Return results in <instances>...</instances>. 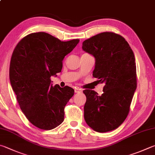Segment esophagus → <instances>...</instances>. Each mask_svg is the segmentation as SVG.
<instances>
[{"mask_svg":"<svg viewBox=\"0 0 155 155\" xmlns=\"http://www.w3.org/2000/svg\"><path fill=\"white\" fill-rule=\"evenodd\" d=\"M75 93H82L83 92V89H81V88H78V87H77L74 89Z\"/></svg>","mask_w":155,"mask_h":155,"instance_id":"34e87169","label":"esophagus"}]
</instances>
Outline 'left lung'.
I'll return each instance as SVG.
<instances>
[{
  "label": "left lung",
  "instance_id": "1",
  "mask_svg": "<svg viewBox=\"0 0 155 155\" xmlns=\"http://www.w3.org/2000/svg\"><path fill=\"white\" fill-rule=\"evenodd\" d=\"M82 48L95 58L94 77L105 84L102 95L94 90L83 91L87 97L85 120L95 131H112L127 117L137 87L134 52L122 36L112 32L87 39Z\"/></svg>",
  "mask_w": 155,
  "mask_h": 155
}]
</instances>
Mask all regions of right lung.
I'll return each instance as SVG.
<instances>
[{
    "instance_id": "1",
    "label": "right lung",
    "mask_w": 155,
    "mask_h": 155,
    "mask_svg": "<svg viewBox=\"0 0 155 155\" xmlns=\"http://www.w3.org/2000/svg\"><path fill=\"white\" fill-rule=\"evenodd\" d=\"M78 42L61 41L48 33L34 32L22 38L13 50L11 86L21 111L36 127L51 130L64 121V108L74 90L53 86L51 77L61 72L64 57Z\"/></svg>"
}]
</instances>
